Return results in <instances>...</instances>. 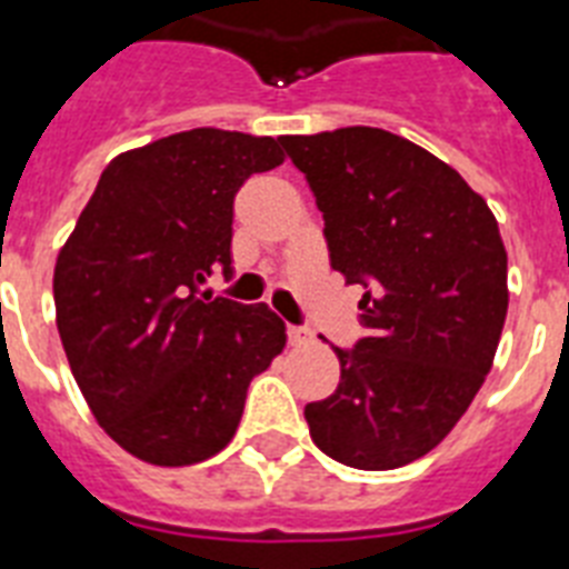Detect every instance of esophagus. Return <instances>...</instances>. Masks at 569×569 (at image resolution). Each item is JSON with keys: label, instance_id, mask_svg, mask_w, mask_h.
<instances>
[{"label": "esophagus", "instance_id": "obj_1", "mask_svg": "<svg viewBox=\"0 0 569 569\" xmlns=\"http://www.w3.org/2000/svg\"><path fill=\"white\" fill-rule=\"evenodd\" d=\"M312 341V332L307 327H289V345L292 348H300V345H309Z\"/></svg>", "mask_w": 569, "mask_h": 569}]
</instances>
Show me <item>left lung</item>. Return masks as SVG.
I'll return each instance as SVG.
<instances>
[{
	"mask_svg": "<svg viewBox=\"0 0 569 569\" xmlns=\"http://www.w3.org/2000/svg\"><path fill=\"white\" fill-rule=\"evenodd\" d=\"M325 212L330 266L365 289V336L332 348L341 382L303 418L318 450L395 470L445 441L491 371L509 257L485 198L382 128L280 137Z\"/></svg>",
	"mask_w": 569,
	"mask_h": 569,
	"instance_id": "1",
	"label": "left lung"
}]
</instances>
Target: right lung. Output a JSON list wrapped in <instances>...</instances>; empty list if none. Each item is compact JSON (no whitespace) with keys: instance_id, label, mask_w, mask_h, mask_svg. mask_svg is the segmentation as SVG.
Returning <instances> with one entry per match:
<instances>
[{"instance_id":"obj_1","label":"right lung","mask_w":569,"mask_h":569,"mask_svg":"<svg viewBox=\"0 0 569 569\" xmlns=\"http://www.w3.org/2000/svg\"><path fill=\"white\" fill-rule=\"evenodd\" d=\"M280 163V140L219 128L124 151L60 248L69 368L101 429L137 459L183 468L224 450L248 386L286 348L266 303L198 295L212 271H233L239 187Z\"/></svg>"}]
</instances>
